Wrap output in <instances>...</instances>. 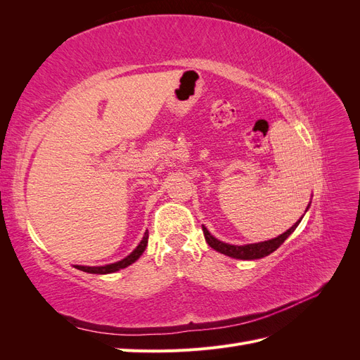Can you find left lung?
<instances>
[{
    "mask_svg": "<svg viewBox=\"0 0 360 360\" xmlns=\"http://www.w3.org/2000/svg\"><path fill=\"white\" fill-rule=\"evenodd\" d=\"M309 205H311V202L308 204L307 210L309 209ZM300 221H302V217L290 228V230H287L285 233H282L281 236H278L275 238H271V240L259 242V243H250V245H243V246L228 245V243L217 240V238L213 237L204 225H202V233H204V237H205V242L209 243L210 248L217 250V252H221V254L228 255L231 258H237V259H258V258L270 255L271 252H274V250H276L282 243H284L288 238V236L292 234L294 230H296L297 225L300 224Z\"/></svg>",
    "mask_w": 360,
    "mask_h": 360,
    "instance_id": "8db88e82",
    "label": "left lung"
}]
</instances>
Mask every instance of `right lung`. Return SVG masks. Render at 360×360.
Masks as SVG:
<instances>
[{
    "label": "right lung",
    "instance_id": "1",
    "mask_svg": "<svg viewBox=\"0 0 360 360\" xmlns=\"http://www.w3.org/2000/svg\"><path fill=\"white\" fill-rule=\"evenodd\" d=\"M148 243V230L144 233L143 240L139 242V245L134 249V252H130L126 258H123L122 261H117V263L112 264H106V266H97V267H90V266H75L78 270L86 271V274H94V275H106V274H114V271L120 270V269H124L127 266H130L132 263L143 255V252L147 248Z\"/></svg>",
    "mask_w": 360,
    "mask_h": 360
}]
</instances>
